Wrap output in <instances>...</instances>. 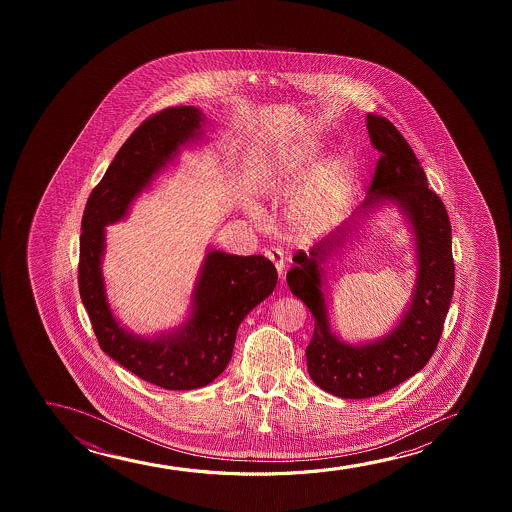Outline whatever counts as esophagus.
<instances>
[{"label":"esophagus","mask_w":512,"mask_h":512,"mask_svg":"<svg viewBox=\"0 0 512 512\" xmlns=\"http://www.w3.org/2000/svg\"><path fill=\"white\" fill-rule=\"evenodd\" d=\"M266 257L273 262L278 274L283 276V273H285V257H283V253L278 248H271V250H266Z\"/></svg>","instance_id":"1"}]
</instances>
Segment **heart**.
Segmentation results:
<instances>
[{"mask_svg":"<svg viewBox=\"0 0 512 512\" xmlns=\"http://www.w3.org/2000/svg\"><path fill=\"white\" fill-rule=\"evenodd\" d=\"M318 141H304L280 148L267 161L257 182L260 201L276 203L288 199V229L295 238L316 239L332 231L343 218L350 199L353 171L344 155L323 157ZM248 215L257 220L259 210L248 208Z\"/></svg>","mask_w":512,"mask_h":512,"instance_id":"heart-1","label":"heart"}]
</instances>
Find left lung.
<instances>
[{
	"mask_svg": "<svg viewBox=\"0 0 512 512\" xmlns=\"http://www.w3.org/2000/svg\"><path fill=\"white\" fill-rule=\"evenodd\" d=\"M372 145L379 152L371 189L343 225L306 255L294 257L287 273L292 294L315 316L306 348L308 372L323 392L341 399H367L414 376L434 355L455 288L451 224L441 197L404 136L390 120L367 115ZM393 203L412 232L417 278L414 292L393 327L367 342H344L333 327L324 269L363 235L371 217Z\"/></svg>",
	"mask_w": 512,
	"mask_h": 512,
	"instance_id": "obj_1",
	"label": "left lung"
}]
</instances>
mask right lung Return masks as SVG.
Listing matches in <instances>:
<instances>
[{
    "mask_svg": "<svg viewBox=\"0 0 512 512\" xmlns=\"http://www.w3.org/2000/svg\"><path fill=\"white\" fill-rule=\"evenodd\" d=\"M208 124L197 106L166 108L145 120L92 190L82 218L78 287L99 346L127 371L166 390H194L215 381L231 362L239 325L278 281L266 257L229 255L208 245L189 313L178 327L136 334L113 313L103 276L106 225L126 220L134 201L175 166L183 148L210 141Z\"/></svg>",
    "mask_w": 512,
    "mask_h": 512,
    "instance_id": "1",
    "label": "right lung"
}]
</instances>
